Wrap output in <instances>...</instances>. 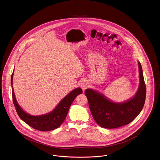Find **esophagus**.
I'll list each match as a JSON object with an SVG mask.
<instances>
[{"label": "esophagus", "instance_id": "esophagus-1", "mask_svg": "<svg viewBox=\"0 0 160 160\" xmlns=\"http://www.w3.org/2000/svg\"><path fill=\"white\" fill-rule=\"evenodd\" d=\"M89 86V83H88L87 81H86V80L83 81V82L81 83V88H82V89L83 90H84L86 89L87 88H88Z\"/></svg>", "mask_w": 160, "mask_h": 160}]
</instances>
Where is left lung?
Returning a JSON list of instances; mask_svg holds the SVG:
<instances>
[{"instance_id":"1","label":"left lung","mask_w":160,"mask_h":160,"mask_svg":"<svg viewBox=\"0 0 160 160\" xmlns=\"http://www.w3.org/2000/svg\"><path fill=\"white\" fill-rule=\"evenodd\" d=\"M139 86L134 97L125 102H113L93 90H86L90 110L95 121L101 127L114 128L133 121L143 108L146 98V85L140 62Z\"/></svg>"}]
</instances>
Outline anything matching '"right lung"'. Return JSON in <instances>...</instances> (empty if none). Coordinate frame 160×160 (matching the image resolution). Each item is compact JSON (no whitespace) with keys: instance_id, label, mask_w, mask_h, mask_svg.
<instances>
[{"instance_id":"right-lung-1","label":"right lung","mask_w":160,"mask_h":160,"mask_svg":"<svg viewBox=\"0 0 160 160\" xmlns=\"http://www.w3.org/2000/svg\"><path fill=\"white\" fill-rule=\"evenodd\" d=\"M13 71L11 75V84L12 89V100L16 111L20 118L30 127L39 131H49L59 128L64 122L68 112L71 105L79 94L83 93L80 88L71 91L59 103L57 107L52 112L44 115L33 116L24 111L17 102L13 89Z\"/></svg>"}]
</instances>
